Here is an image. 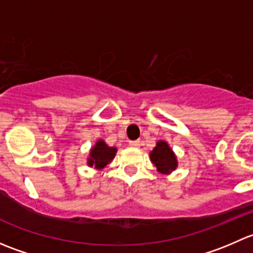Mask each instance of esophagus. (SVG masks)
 Wrapping results in <instances>:
<instances>
[{"instance_id": "1", "label": "esophagus", "mask_w": 253, "mask_h": 253, "mask_svg": "<svg viewBox=\"0 0 253 253\" xmlns=\"http://www.w3.org/2000/svg\"><path fill=\"white\" fill-rule=\"evenodd\" d=\"M129 145H131L132 148H139V147H141V142H139V141H131V142H129Z\"/></svg>"}]
</instances>
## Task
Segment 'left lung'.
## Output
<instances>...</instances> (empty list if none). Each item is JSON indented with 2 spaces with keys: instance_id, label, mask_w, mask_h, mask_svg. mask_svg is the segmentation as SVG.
<instances>
[{
  "instance_id": "left-lung-1",
  "label": "left lung",
  "mask_w": 253,
  "mask_h": 253,
  "mask_svg": "<svg viewBox=\"0 0 253 253\" xmlns=\"http://www.w3.org/2000/svg\"><path fill=\"white\" fill-rule=\"evenodd\" d=\"M150 162L157 167V170L162 174L169 175L177 169V158L174 150L165 141H158L157 145L149 153Z\"/></svg>"
}]
</instances>
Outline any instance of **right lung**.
<instances>
[{"instance_id": "right-lung-1", "label": "right lung", "mask_w": 253, "mask_h": 253, "mask_svg": "<svg viewBox=\"0 0 253 253\" xmlns=\"http://www.w3.org/2000/svg\"><path fill=\"white\" fill-rule=\"evenodd\" d=\"M117 153L116 147H109L103 139H98L95 144L89 150V157L86 158V164L90 168L101 170L114 160Z\"/></svg>"}]
</instances>
